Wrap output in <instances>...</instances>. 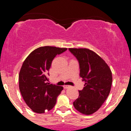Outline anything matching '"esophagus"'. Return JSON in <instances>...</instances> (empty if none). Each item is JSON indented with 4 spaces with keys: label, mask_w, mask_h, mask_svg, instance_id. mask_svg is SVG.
Masks as SVG:
<instances>
[{
    "label": "esophagus",
    "mask_w": 131,
    "mask_h": 131,
    "mask_svg": "<svg viewBox=\"0 0 131 131\" xmlns=\"http://www.w3.org/2000/svg\"><path fill=\"white\" fill-rule=\"evenodd\" d=\"M63 88L64 89H69L71 88V86H70V85H64Z\"/></svg>",
    "instance_id": "esophagus-1"
}]
</instances>
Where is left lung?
I'll use <instances>...</instances> for the list:
<instances>
[{
    "label": "left lung",
    "instance_id": "8db88e82",
    "mask_svg": "<svg viewBox=\"0 0 131 131\" xmlns=\"http://www.w3.org/2000/svg\"><path fill=\"white\" fill-rule=\"evenodd\" d=\"M79 64L84 88L73 102L74 108L84 115H91L101 107L108 97L112 73L108 64L97 53L88 49H68Z\"/></svg>",
    "mask_w": 131,
    "mask_h": 131
}]
</instances>
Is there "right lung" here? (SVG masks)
Wrapping results in <instances>:
<instances>
[{
  "instance_id": "obj_1",
  "label": "right lung",
  "mask_w": 131,
  "mask_h": 131,
  "mask_svg": "<svg viewBox=\"0 0 131 131\" xmlns=\"http://www.w3.org/2000/svg\"><path fill=\"white\" fill-rule=\"evenodd\" d=\"M66 48L45 46L32 51L19 74V88L25 102L34 112L43 113L54 107L63 88L47 82L49 69L57 55Z\"/></svg>"
}]
</instances>
